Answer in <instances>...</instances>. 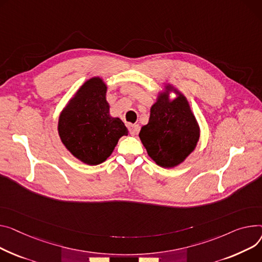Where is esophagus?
Here are the masks:
<instances>
[{
	"label": "esophagus",
	"instance_id": "obj_1",
	"mask_svg": "<svg viewBox=\"0 0 262 262\" xmlns=\"http://www.w3.org/2000/svg\"><path fill=\"white\" fill-rule=\"evenodd\" d=\"M128 130H129L130 135L135 136L139 132V125L138 124H130V125H128Z\"/></svg>",
	"mask_w": 262,
	"mask_h": 262
}]
</instances>
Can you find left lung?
Masks as SVG:
<instances>
[{"instance_id": "left-lung-1", "label": "left lung", "mask_w": 262, "mask_h": 262, "mask_svg": "<svg viewBox=\"0 0 262 262\" xmlns=\"http://www.w3.org/2000/svg\"><path fill=\"white\" fill-rule=\"evenodd\" d=\"M150 158L162 167L180 164L199 140V127L187 101L179 95L173 101L161 95L150 108L148 123L139 134Z\"/></svg>"}]
</instances>
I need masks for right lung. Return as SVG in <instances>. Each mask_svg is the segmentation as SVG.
I'll use <instances>...</instances> for the list:
<instances>
[{
    "label": "right lung",
    "instance_id": "obj_1",
    "mask_svg": "<svg viewBox=\"0 0 262 262\" xmlns=\"http://www.w3.org/2000/svg\"><path fill=\"white\" fill-rule=\"evenodd\" d=\"M106 86L99 78L87 81L59 119L63 144L82 162L97 165L105 161L118 140L127 135L119 118L110 116Z\"/></svg>",
    "mask_w": 262,
    "mask_h": 262
}]
</instances>
